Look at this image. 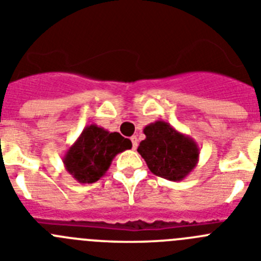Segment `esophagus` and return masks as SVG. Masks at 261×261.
<instances>
[{"mask_svg":"<svg viewBox=\"0 0 261 261\" xmlns=\"http://www.w3.org/2000/svg\"><path fill=\"white\" fill-rule=\"evenodd\" d=\"M130 141H132V147H133V149H137V146H138L137 137H136V136H132V137H130Z\"/></svg>","mask_w":261,"mask_h":261,"instance_id":"1","label":"esophagus"}]
</instances>
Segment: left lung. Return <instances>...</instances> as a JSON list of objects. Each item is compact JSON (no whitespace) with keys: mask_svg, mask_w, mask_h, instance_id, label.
I'll return each instance as SVG.
<instances>
[{"mask_svg":"<svg viewBox=\"0 0 261 261\" xmlns=\"http://www.w3.org/2000/svg\"><path fill=\"white\" fill-rule=\"evenodd\" d=\"M144 133L146 138L140 142L137 151L156 176L183 180L199 162L200 149L195 140L163 120L145 126Z\"/></svg>","mask_w":261,"mask_h":261,"instance_id":"obj_1","label":"left lung"}]
</instances>
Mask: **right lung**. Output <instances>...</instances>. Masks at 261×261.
<instances>
[{
	"instance_id": "add662e5",
	"label": "right lung",
	"mask_w": 261,
	"mask_h": 261,
	"mask_svg": "<svg viewBox=\"0 0 261 261\" xmlns=\"http://www.w3.org/2000/svg\"><path fill=\"white\" fill-rule=\"evenodd\" d=\"M130 147V140L120 133H111L102 126L91 124L69 147L62 162L66 171L78 183H95L107 172L115 156Z\"/></svg>"
}]
</instances>
